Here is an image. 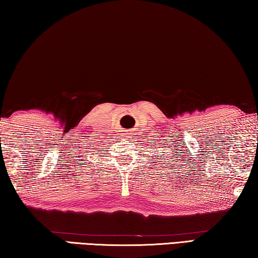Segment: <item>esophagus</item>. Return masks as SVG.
Returning a JSON list of instances; mask_svg holds the SVG:
<instances>
[{
	"instance_id": "34e87169",
	"label": "esophagus",
	"mask_w": 258,
	"mask_h": 258,
	"mask_svg": "<svg viewBox=\"0 0 258 258\" xmlns=\"http://www.w3.org/2000/svg\"><path fill=\"white\" fill-rule=\"evenodd\" d=\"M123 135H124V137L130 138V134H129V133H125V134H123Z\"/></svg>"
}]
</instances>
